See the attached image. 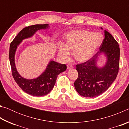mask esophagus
<instances>
[{
  "mask_svg": "<svg viewBox=\"0 0 129 129\" xmlns=\"http://www.w3.org/2000/svg\"><path fill=\"white\" fill-rule=\"evenodd\" d=\"M73 67L72 66V65H67V69H73Z\"/></svg>",
  "mask_w": 129,
  "mask_h": 129,
  "instance_id": "esophagus-1",
  "label": "esophagus"
}]
</instances>
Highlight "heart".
I'll list each match as a JSON object with an SVG mask.
<instances>
[{
    "instance_id": "heart-1",
    "label": "heart",
    "mask_w": 129,
    "mask_h": 129,
    "mask_svg": "<svg viewBox=\"0 0 129 129\" xmlns=\"http://www.w3.org/2000/svg\"><path fill=\"white\" fill-rule=\"evenodd\" d=\"M103 39V35L99 32L72 30L67 35L64 45H58V56L62 60L67 61L70 56V51H73V56L77 62H86L94 55Z\"/></svg>"
}]
</instances>
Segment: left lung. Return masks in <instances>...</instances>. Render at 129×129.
Here are the masks:
<instances>
[{
  "label": "left lung",
  "instance_id": "obj_1",
  "mask_svg": "<svg viewBox=\"0 0 129 129\" xmlns=\"http://www.w3.org/2000/svg\"><path fill=\"white\" fill-rule=\"evenodd\" d=\"M104 34L105 38L97 54L86 62L76 65L78 76L74 85L76 91L82 97L93 98L104 93L118 73L119 45L108 31L105 30ZM101 54L106 57V62L100 66L98 61Z\"/></svg>",
  "mask_w": 129,
  "mask_h": 129
}]
</instances>
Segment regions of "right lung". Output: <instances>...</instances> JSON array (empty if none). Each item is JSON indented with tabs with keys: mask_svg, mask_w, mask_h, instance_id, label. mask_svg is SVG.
Listing matches in <instances>:
<instances>
[{
	"mask_svg": "<svg viewBox=\"0 0 129 129\" xmlns=\"http://www.w3.org/2000/svg\"><path fill=\"white\" fill-rule=\"evenodd\" d=\"M49 28L48 24H45L30 25L23 28L15 37L10 47L9 57L13 77L24 92L36 97H41L51 92L55 84L57 76L66 71V65L50 60L46 69L39 77L33 79H27L21 76L17 71L15 60V53L17 47L23 40L32 38L38 30L47 29ZM50 36L51 37V35Z\"/></svg>",
	"mask_w": 129,
	"mask_h": 129,
	"instance_id": "add662e5",
	"label": "right lung"
}]
</instances>
